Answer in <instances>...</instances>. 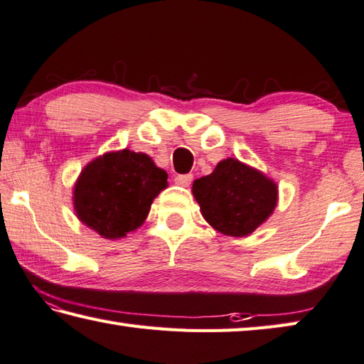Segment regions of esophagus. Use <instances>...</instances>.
<instances>
[{
  "instance_id": "34e87169",
  "label": "esophagus",
  "mask_w": 364,
  "mask_h": 364,
  "mask_svg": "<svg viewBox=\"0 0 364 364\" xmlns=\"http://www.w3.org/2000/svg\"><path fill=\"white\" fill-rule=\"evenodd\" d=\"M175 183L180 184L183 188H188L191 183H193V175L186 173V175H176L175 176Z\"/></svg>"
}]
</instances>
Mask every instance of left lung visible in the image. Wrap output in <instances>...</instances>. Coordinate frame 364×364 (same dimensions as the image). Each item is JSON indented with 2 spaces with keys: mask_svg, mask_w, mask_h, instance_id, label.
Instances as JSON below:
<instances>
[{
  "mask_svg": "<svg viewBox=\"0 0 364 364\" xmlns=\"http://www.w3.org/2000/svg\"><path fill=\"white\" fill-rule=\"evenodd\" d=\"M202 216L224 235L245 237L272 215L277 184L259 170L237 159H224L213 173L193 184Z\"/></svg>",
  "mask_w": 364,
  "mask_h": 364,
  "instance_id": "8db88e82",
  "label": "left lung"
}]
</instances>
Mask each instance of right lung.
Listing matches in <instances>:
<instances>
[{
	"instance_id": "obj_1",
	"label": "right lung",
	"mask_w": 364,
	"mask_h": 364,
	"mask_svg": "<svg viewBox=\"0 0 364 364\" xmlns=\"http://www.w3.org/2000/svg\"><path fill=\"white\" fill-rule=\"evenodd\" d=\"M167 171L130 149L107 153L84 167L73 191L76 216L103 239L140 228L151 203L168 186Z\"/></svg>"
}]
</instances>
